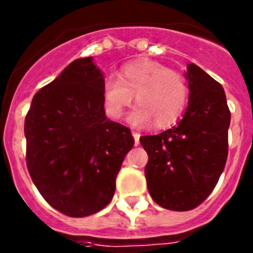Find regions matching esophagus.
Returning <instances> with one entry per match:
<instances>
[{
    "label": "esophagus",
    "instance_id": "obj_1",
    "mask_svg": "<svg viewBox=\"0 0 253 253\" xmlns=\"http://www.w3.org/2000/svg\"><path fill=\"white\" fill-rule=\"evenodd\" d=\"M132 136H134L135 144L138 146V144H139V138H140V134H139L138 131H134V130H132Z\"/></svg>",
    "mask_w": 253,
    "mask_h": 253
}]
</instances>
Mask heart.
Listing matches in <instances>:
<instances>
[{"mask_svg":"<svg viewBox=\"0 0 253 253\" xmlns=\"http://www.w3.org/2000/svg\"><path fill=\"white\" fill-rule=\"evenodd\" d=\"M103 107L107 117L118 121L130 107H135L130 122L146 126L167 127L176 122L186 106L189 84L181 72L169 69L158 61L142 59L123 65L119 79L107 77L103 84Z\"/></svg>","mask_w":253,"mask_h":253,"instance_id":"b5f03b06","label":"heart"}]
</instances>
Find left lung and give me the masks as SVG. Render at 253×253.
I'll use <instances>...</instances> for the list:
<instances>
[{"label":"left lung","mask_w":253,"mask_h":253,"mask_svg":"<svg viewBox=\"0 0 253 253\" xmlns=\"http://www.w3.org/2000/svg\"><path fill=\"white\" fill-rule=\"evenodd\" d=\"M189 102L176 126L140 136L148 154L144 173L152 200L162 208L188 211L218 184L228 155L231 113L222 85L196 64L186 69Z\"/></svg>","instance_id":"left-lung-1"}]
</instances>
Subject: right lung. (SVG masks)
<instances>
[{
  "label": "right lung",
  "mask_w": 253,
  "mask_h": 253,
  "mask_svg": "<svg viewBox=\"0 0 253 253\" xmlns=\"http://www.w3.org/2000/svg\"><path fill=\"white\" fill-rule=\"evenodd\" d=\"M103 84L91 57L77 59L37 91L26 114L31 180L53 209L73 218L109 205L123 159L134 147L130 128L105 115Z\"/></svg>",
  "instance_id": "1"
}]
</instances>
